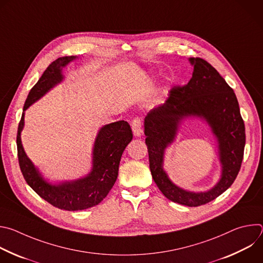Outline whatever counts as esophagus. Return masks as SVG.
<instances>
[{
	"instance_id": "34e87169",
	"label": "esophagus",
	"mask_w": 263,
	"mask_h": 263,
	"mask_svg": "<svg viewBox=\"0 0 263 263\" xmlns=\"http://www.w3.org/2000/svg\"><path fill=\"white\" fill-rule=\"evenodd\" d=\"M142 123H141V120L139 118H135L133 119L132 121V131H133V134L134 136L136 137H139L142 133Z\"/></svg>"
}]
</instances>
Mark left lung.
Masks as SVG:
<instances>
[{"label":"left lung","mask_w":263,"mask_h":263,"mask_svg":"<svg viewBox=\"0 0 263 263\" xmlns=\"http://www.w3.org/2000/svg\"><path fill=\"white\" fill-rule=\"evenodd\" d=\"M193 77L184 86H175L166 102L144 119L149 170L160 192L171 201L189 207L207 204L226 192L236 179L246 144L245 123L237 98L218 71L202 58H190ZM198 116L210 125L219 142L222 164L220 181L208 192L194 193L175 185L163 170L165 148L174 140L180 121Z\"/></svg>","instance_id":"1"}]
</instances>
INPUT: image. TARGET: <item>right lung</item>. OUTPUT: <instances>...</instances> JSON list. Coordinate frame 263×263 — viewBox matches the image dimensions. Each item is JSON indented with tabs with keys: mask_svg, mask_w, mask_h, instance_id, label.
I'll return each mask as SVG.
<instances>
[{
	"mask_svg": "<svg viewBox=\"0 0 263 263\" xmlns=\"http://www.w3.org/2000/svg\"><path fill=\"white\" fill-rule=\"evenodd\" d=\"M76 58V56L60 57L47 67L28 95L16 136L18 163L28 185L51 205L67 211L87 209L103 201L117 181L121 157L133 138L131 127L125 121L105 125L100 129L95 141L91 172L81 179L58 185L46 181L28 158L21 140L25 110L63 80L62 68Z\"/></svg>",
	"mask_w": 263,
	"mask_h": 263,
	"instance_id": "right-lung-1",
	"label": "right lung"
}]
</instances>
